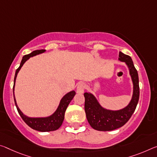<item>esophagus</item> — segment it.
<instances>
[{
	"mask_svg": "<svg viewBox=\"0 0 157 157\" xmlns=\"http://www.w3.org/2000/svg\"><path fill=\"white\" fill-rule=\"evenodd\" d=\"M84 91V85L83 83H79L78 86H77V89H76V92L79 94H83Z\"/></svg>",
	"mask_w": 157,
	"mask_h": 157,
	"instance_id": "obj_1",
	"label": "esophagus"
}]
</instances>
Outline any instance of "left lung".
I'll return each mask as SVG.
<instances>
[{
	"mask_svg": "<svg viewBox=\"0 0 157 157\" xmlns=\"http://www.w3.org/2000/svg\"><path fill=\"white\" fill-rule=\"evenodd\" d=\"M119 61L124 62L128 68L133 83L132 97L129 103L124 108L112 110L103 108L93 94L85 92L84 94L85 98L84 110L86 119L91 127L97 131H109L121 127L132 116L138 103L140 95L138 74L132 59L129 56L119 52Z\"/></svg>",
	"mask_w": 157,
	"mask_h": 157,
	"instance_id": "obj_1",
	"label": "left lung"
}]
</instances>
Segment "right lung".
Masks as SVG:
<instances>
[{"instance_id": "obj_1", "label": "right lung", "mask_w": 157, "mask_h": 157, "mask_svg": "<svg viewBox=\"0 0 157 157\" xmlns=\"http://www.w3.org/2000/svg\"><path fill=\"white\" fill-rule=\"evenodd\" d=\"M45 49H39V50H35L32 52L31 54H27L23 56L21 59L20 66L17 69L15 75H14V86H13V95H14V103H15V105L17 107V111L21 116L22 119L24 121L27 125L30 126L31 128L34 129V130L41 131V132H47V131H56L61 126L62 123H63L64 119V115H65V112L67 109V107L68 106L69 103L71 101L73 100V97L75 95V91H71L68 93H67L63 96V98L61 99L60 103L59 104L58 108H56V111L54 113L49 115L48 117H31L26 116L24 114L19 108L18 105H17L15 96H14V86H15L16 79L17 74H18L19 71H20L21 67L23 66L25 62L28 61L31 57H33L34 56L38 55V54H43L45 52Z\"/></svg>"}]
</instances>
